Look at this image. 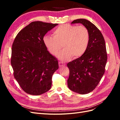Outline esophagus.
<instances>
[{
  "mask_svg": "<svg viewBox=\"0 0 120 120\" xmlns=\"http://www.w3.org/2000/svg\"><path fill=\"white\" fill-rule=\"evenodd\" d=\"M59 67L60 68L61 67H63L64 66H65V64H64L63 63H61V62H59Z\"/></svg>",
  "mask_w": 120,
  "mask_h": 120,
  "instance_id": "34e87169",
  "label": "esophagus"
}]
</instances>
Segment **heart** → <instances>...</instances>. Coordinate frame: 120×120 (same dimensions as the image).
<instances>
[{"mask_svg":"<svg viewBox=\"0 0 120 120\" xmlns=\"http://www.w3.org/2000/svg\"><path fill=\"white\" fill-rule=\"evenodd\" d=\"M53 37L46 35L43 38L45 45L52 55L56 56L61 48L64 49L58 55L64 61L82 56L89 43V32L83 25L75 26L69 24L60 25L53 31Z\"/></svg>","mask_w":120,"mask_h":120,"instance_id":"heart-1","label":"heart"}]
</instances>
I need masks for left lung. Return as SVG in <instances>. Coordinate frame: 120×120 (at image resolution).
Segmentation results:
<instances>
[{
  "instance_id": "8db88e82",
  "label": "left lung",
  "mask_w": 120,
  "mask_h": 120,
  "mask_svg": "<svg viewBox=\"0 0 120 120\" xmlns=\"http://www.w3.org/2000/svg\"><path fill=\"white\" fill-rule=\"evenodd\" d=\"M78 23L88 28L89 43L82 56L67 64L70 70L68 86L75 93L86 94L96 88L104 75L107 54L104 38L99 29L85 19L74 20L71 24Z\"/></svg>"
}]
</instances>
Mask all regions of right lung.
Returning a JSON list of instances; mask_svg holds the SVG:
<instances>
[{
  "label": "right lung",
  "instance_id": "add662e5",
  "mask_svg": "<svg viewBox=\"0 0 120 120\" xmlns=\"http://www.w3.org/2000/svg\"><path fill=\"white\" fill-rule=\"evenodd\" d=\"M58 24L34 21L21 30L12 45L11 64L14 77L24 91L40 95L50 90L58 60L43 41L45 35Z\"/></svg>",
  "mask_w": 120,
  "mask_h": 120
}]
</instances>
